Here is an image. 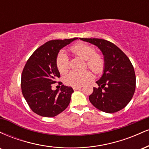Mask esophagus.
<instances>
[{"label": "esophagus", "instance_id": "34e87169", "mask_svg": "<svg viewBox=\"0 0 149 149\" xmlns=\"http://www.w3.org/2000/svg\"><path fill=\"white\" fill-rule=\"evenodd\" d=\"M81 88V87L78 86V87H73V89L74 90H79V89Z\"/></svg>", "mask_w": 149, "mask_h": 149}]
</instances>
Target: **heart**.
I'll use <instances>...</instances> for the list:
<instances>
[{
	"label": "heart",
	"mask_w": 149,
	"mask_h": 149,
	"mask_svg": "<svg viewBox=\"0 0 149 149\" xmlns=\"http://www.w3.org/2000/svg\"><path fill=\"white\" fill-rule=\"evenodd\" d=\"M69 52L73 55L78 56L85 60V66L88 67L96 74L103 71L105 61L103 56L96 52V49L91 45L80 42L69 47ZM56 67L61 74H65L69 69V62L67 56L61 52L56 57ZM93 75L88 70L83 71H71L64 78V83L72 87H78L84 85L92 80Z\"/></svg>",
	"instance_id": "b5f03b06"
}]
</instances>
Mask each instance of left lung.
Wrapping results in <instances>:
<instances>
[{"instance_id":"left-lung-1","label":"left lung","mask_w":149,"mask_h":149,"mask_svg":"<svg viewBox=\"0 0 149 149\" xmlns=\"http://www.w3.org/2000/svg\"><path fill=\"white\" fill-rule=\"evenodd\" d=\"M97 45L104 56L105 68L89 96L92 105L102 111L115 113L127 105L136 88L134 67L125 53L110 41L102 38H81Z\"/></svg>"}]
</instances>
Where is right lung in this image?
Segmentation results:
<instances>
[{
	"label": "right lung",
	"instance_id": "add662e5",
	"mask_svg": "<svg viewBox=\"0 0 149 149\" xmlns=\"http://www.w3.org/2000/svg\"><path fill=\"white\" fill-rule=\"evenodd\" d=\"M76 39L49 40L36 49L26 63L22 73V92L29 107L38 115L54 117L69 106L72 88L62 85L60 90H52V85L60 77L55 64L58 52Z\"/></svg>",
	"mask_w": 149,
	"mask_h": 149
}]
</instances>
